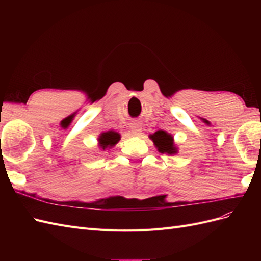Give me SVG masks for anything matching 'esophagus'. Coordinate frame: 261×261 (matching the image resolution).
Returning a JSON list of instances; mask_svg holds the SVG:
<instances>
[{"label": "esophagus", "instance_id": "obj_1", "mask_svg": "<svg viewBox=\"0 0 261 261\" xmlns=\"http://www.w3.org/2000/svg\"><path fill=\"white\" fill-rule=\"evenodd\" d=\"M129 133L132 134L133 136H138L140 135L141 133V126L139 123L134 122L130 124V128H129Z\"/></svg>", "mask_w": 261, "mask_h": 261}]
</instances>
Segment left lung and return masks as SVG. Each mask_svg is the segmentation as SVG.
<instances>
[{
    "label": "left lung",
    "mask_w": 261,
    "mask_h": 261,
    "mask_svg": "<svg viewBox=\"0 0 261 261\" xmlns=\"http://www.w3.org/2000/svg\"><path fill=\"white\" fill-rule=\"evenodd\" d=\"M149 138L152 140L153 145L158 149V151L167 154H176L178 148L174 144V138L170 133L165 130H156L154 134L149 135Z\"/></svg>",
    "instance_id": "left-lung-1"
}]
</instances>
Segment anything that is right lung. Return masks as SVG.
Segmentation results:
<instances>
[{
    "label": "right lung",
    "mask_w": 261,
    "mask_h": 261,
    "mask_svg": "<svg viewBox=\"0 0 261 261\" xmlns=\"http://www.w3.org/2000/svg\"><path fill=\"white\" fill-rule=\"evenodd\" d=\"M118 139H120V135H118V134L115 132L110 130V132L102 133V134H100V136L98 138L99 147L102 150L110 149L117 144Z\"/></svg>",
    "instance_id": "add662e5"
}]
</instances>
